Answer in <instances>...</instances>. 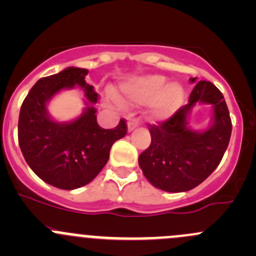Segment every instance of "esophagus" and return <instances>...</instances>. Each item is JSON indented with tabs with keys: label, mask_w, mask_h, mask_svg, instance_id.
Wrapping results in <instances>:
<instances>
[{
	"label": "esophagus",
	"mask_w": 256,
	"mask_h": 256,
	"mask_svg": "<svg viewBox=\"0 0 256 256\" xmlns=\"http://www.w3.org/2000/svg\"><path fill=\"white\" fill-rule=\"evenodd\" d=\"M138 121L134 118V120H130V121H128V131L135 130V128H138Z\"/></svg>",
	"instance_id": "1"
}]
</instances>
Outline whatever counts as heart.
<instances>
[{"mask_svg": "<svg viewBox=\"0 0 256 256\" xmlns=\"http://www.w3.org/2000/svg\"><path fill=\"white\" fill-rule=\"evenodd\" d=\"M118 99L124 105H142L150 102L148 118L162 121L174 115L182 105L184 90L178 82H168L158 74L138 76L118 86Z\"/></svg>", "mask_w": 256, "mask_h": 256, "instance_id": "b5f03b06", "label": "heart"}]
</instances>
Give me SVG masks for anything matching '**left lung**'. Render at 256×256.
<instances>
[{"instance_id":"8db88e82","label":"left lung","mask_w":256,"mask_h":256,"mask_svg":"<svg viewBox=\"0 0 256 256\" xmlns=\"http://www.w3.org/2000/svg\"><path fill=\"white\" fill-rule=\"evenodd\" d=\"M196 84L188 104L160 125H148L151 144L138 156L144 176L166 192H187L203 182L220 164L232 135V120L223 94L210 82L190 78ZM197 104L214 110L207 129L193 130L188 124Z\"/></svg>"}]
</instances>
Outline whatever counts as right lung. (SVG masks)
Segmentation results:
<instances>
[{
  "label": "right lung",
  "mask_w": 256,
  "mask_h": 256,
  "mask_svg": "<svg viewBox=\"0 0 256 256\" xmlns=\"http://www.w3.org/2000/svg\"><path fill=\"white\" fill-rule=\"evenodd\" d=\"M89 70L69 66L38 80L26 96L18 118V144L28 166L40 180L60 190H76L92 182L104 168L114 142L126 135L121 118L105 130L96 121L98 94L85 82ZM78 84L86 92V109L72 122L59 123L48 102L62 90Z\"/></svg>",
  "instance_id": "obj_1"
}]
</instances>
